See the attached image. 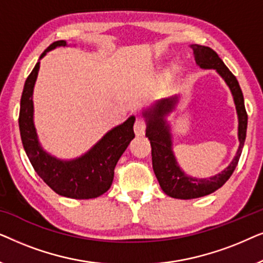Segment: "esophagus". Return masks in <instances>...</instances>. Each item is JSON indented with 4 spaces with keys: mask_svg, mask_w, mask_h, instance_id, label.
Wrapping results in <instances>:
<instances>
[{
    "mask_svg": "<svg viewBox=\"0 0 263 263\" xmlns=\"http://www.w3.org/2000/svg\"><path fill=\"white\" fill-rule=\"evenodd\" d=\"M145 130H146V123L145 121L142 120H136L135 121V124H134V132L135 134L140 136V135H143L145 134Z\"/></svg>",
    "mask_w": 263,
    "mask_h": 263,
    "instance_id": "obj_1",
    "label": "esophagus"
}]
</instances>
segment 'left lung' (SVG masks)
<instances>
[{"instance_id": "obj_1", "label": "left lung", "mask_w": 263, "mask_h": 263, "mask_svg": "<svg viewBox=\"0 0 263 263\" xmlns=\"http://www.w3.org/2000/svg\"><path fill=\"white\" fill-rule=\"evenodd\" d=\"M192 49L195 56L196 64L202 69H214L224 79L229 86L235 102L237 116H238V140L239 147L233 160L220 174L212 176L210 178H196L184 174L176 160L172 151V136L166 117L172 112L178 103V96L161 99L153 106L148 107L142 112L146 118L147 128L146 136L148 138L152 147V165L156 177L159 182L160 188L166 195L175 199L190 200L196 197L206 196L220 188L231 177L238 164L242 154L247 136L248 115L244 106V98L238 81L228 67L225 66L218 53L208 46L193 44Z\"/></svg>"}]
</instances>
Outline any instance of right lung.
Masks as SVG:
<instances>
[{"label": "right lung", "mask_w": 263, "mask_h": 263, "mask_svg": "<svg viewBox=\"0 0 263 263\" xmlns=\"http://www.w3.org/2000/svg\"><path fill=\"white\" fill-rule=\"evenodd\" d=\"M57 46H67L66 41H57L50 44L42 53ZM39 64L25 81L20 100L19 128L25 152L39 177L61 196L70 199H95L110 189L114 181V171L118 159L133 139L135 138V117L130 116L123 123L106 133L84 156L71 160H61L42 148L33 122V88L37 80Z\"/></svg>", "instance_id": "1"}]
</instances>
